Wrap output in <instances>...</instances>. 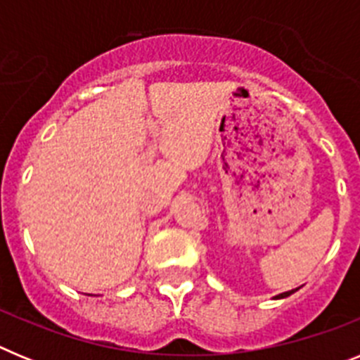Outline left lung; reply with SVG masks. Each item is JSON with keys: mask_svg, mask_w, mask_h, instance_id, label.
I'll return each mask as SVG.
<instances>
[{"mask_svg": "<svg viewBox=\"0 0 360 360\" xmlns=\"http://www.w3.org/2000/svg\"><path fill=\"white\" fill-rule=\"evenodd\" d=\"M295 290H297V288H295ZM295 290H288V292H283V294H279V295H276V299H283V297H288V295L290 294H294Z\"/></svg>", "mask_w": 360, "mask_h": 360, "instance_id": "left-lung-1", "label": "left lung"}]
</instances>
